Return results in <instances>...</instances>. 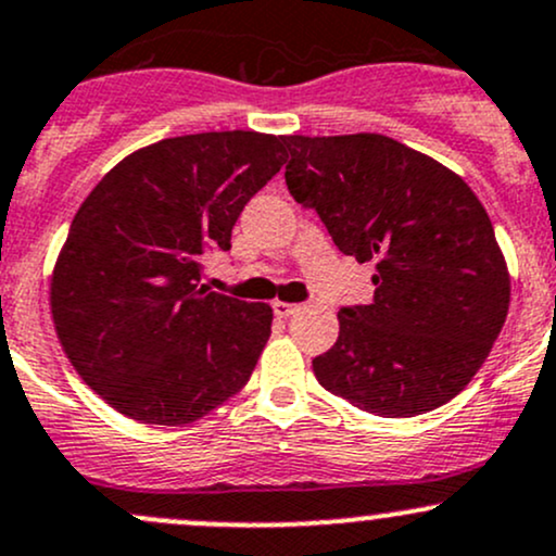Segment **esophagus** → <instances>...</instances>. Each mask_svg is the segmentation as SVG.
Returning <instances> with one entry per match:
<instances>
[{"label":"esophagus","instance_id":"obj_1","mask_svg":"<svg viewBox=\"0 0 556 556\" xmlns=\"http://www.w3.org/2000/svg\"><path fill=\"white\" fill-rule=\"evenodd\" d=\"M271 308H274V316H277V319H288V316H292L295 314L298 308V303H285V301H274L271 303Z\"/></svg>","mask_w":556,"mask_h":556}]
</instances>
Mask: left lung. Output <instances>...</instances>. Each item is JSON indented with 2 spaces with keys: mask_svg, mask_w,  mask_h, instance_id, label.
<instances>
[{
  "mask_svg": "<svg viewBox=\"0 0 556 556\" xmlns=\"http://www.w3.org/2000/svg\"><path fill=\"white\" fill-rule=\"evenodd\" d=\"M285 181L340 253L375 264V301L340 308L314 358L321 388L377 417L448 404L483 367L509 311L491 218L454 170L382 134L285 137Z\"/></svg>",
  "mask_w": 556,
  "mask_h": 556,
  "instance_id": "left-lung-1",
  "label": "left lung"
}]
</instances>
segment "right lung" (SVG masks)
Listing matches in <instances>:
<instances>
[{
    "label": "right lung",
    "instance_id": "add662e5",
    "mask_svg": "<svg viewBox=\"0 0 556 556\" xmlns=\"http://www.w3.org/2000/svg\"><path fill=\"white\" fill-rule=\"evenodd\" d=\"M282 163V137L187 134L131 152L84 200L54 266L52 319L81 380L121 414L189 425L250 380L271 308L200 285L203 255L231 248Z\"/></svg>",
    "mask_w": 556,
    "mask_h": 556
}]
</instances>
